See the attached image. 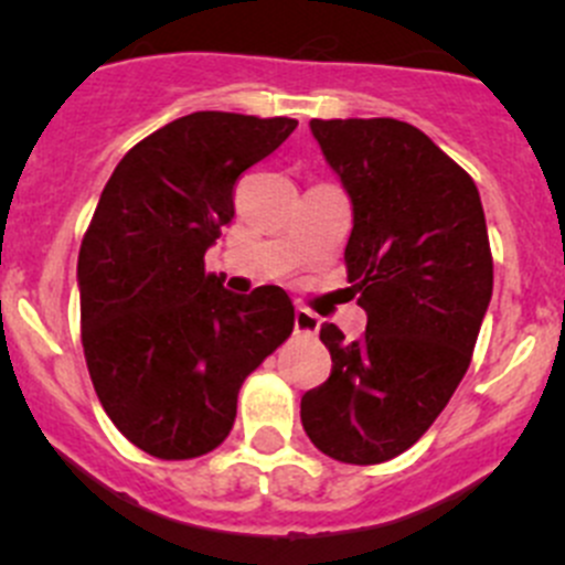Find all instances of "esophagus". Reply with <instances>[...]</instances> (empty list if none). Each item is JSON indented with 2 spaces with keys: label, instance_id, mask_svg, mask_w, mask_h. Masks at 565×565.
Listing matches in <instances>:
<instances>
[{
  "label": "esophagus",
  "instance_id": "34e87169",
  "mask_svg": "<svg viewBox=\"0 0 565 565\" xmlns=\"http://www.w3.org/2000/svg\"><path fill=\"white\" fill-rule=\"evenodd\" d=\"M295 333L317 335L319 333V317L311 315L309 309H298V311H295Z\"/></svg>",
  "mask_w": 565,
  "mask_h": 565
}]
</instances>
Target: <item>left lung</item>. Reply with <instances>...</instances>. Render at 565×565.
I'll list each match as a JSON object with an SVG mask.
<instances>
[{"label": "left lung", "mask_w": 565, "mask_h": 565, "mask_svg": "<svg viewBox=\"0 0 565 565\" xmlns=\"http://www.w3.org/2000/svg\"><path fill=\"white\" fill-rule=\"evenodd\" d=\"M352 199L344 250L366 333L322 324L328 383L300 398L311 443L380 465L420 440L472 361L492 298V248L472 177L424 130L391 117L311 119Z\"/></svg>", "instance_id": "left-lung-1"}]
</instances>
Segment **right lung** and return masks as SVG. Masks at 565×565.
<instances>
[{"instance_id": "1", "label": "right lung", "mask_w": 565, "mask_h": 565, "mask_svg": "<svg viewBox=\"0 0 565 565\" xmlns=\"http://www.w3.org/2000/svg\"><path fill=\"white\" fill-rule=\"evenodd\" d=\"M298 119L193 111L125 152L78 250L82 344L119 431L158 459H196L226 440L237 393L289 339L278 287L224 289L204 250L235 218V185Z\"/></svg>"}]
</instances>
